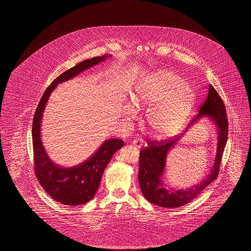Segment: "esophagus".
I'll return each instance as SVG.
<instances>
[{
    "instance_id": "obj_1",
    "label": "esophagus",
    "mask_w": 251,
    "mask_h": 251,
    "mask_svg": "<svg viewBox=\"0 0 251 251\" xmlns=\"http://www.w3.org/2000/svg\"><path fill=\"white\" fill-rule=\"evenodd\" d=\"M132 145L138 149H140L142 146H143V141L141 139H134L132 141Z\"/></svg>"
}]
</instances>
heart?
Wrapping results in <instances>:
<instances>
[{
    "mask_svg": "<svg viewBox=\"0 0 251 251\" xmlns=\"http://www.w3.org/2000/svg\"><path fill=\"white\" fill-rule=\"evenodd\" d=\"M195 100V91L179 75L167 70H158L139 84L131 101L137 109H148L147 125L153 136L164 138L178 131L188 117ZM128 120L136 117L130 104L123 107Z\"/></svg>",
    "mask_w": 251,
    "mask_h": 251,
    "instance_id": "heart-1",
    "label": "heart"
}]
</instances>
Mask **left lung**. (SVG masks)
<instances>
[{
	"label": "left lung",
	"instance_id": "8db88e82",
	"mask_svg": "<svg viewBox=\"0 0 251 251\" xmlns=\"http://www.w3.org/2000/svg\"><path fill=\"white\" fill-rule=\"evenodd\" d=\"M206 117L211 120L217 128L218 144L215 162L209 176L197 185L185 190L167 189L162 180L166 166L168 152L181 136L199 120ZM227 114L222 99L212 84L209 85L208 96L199 107L198 115L187 125L184 131L165 141H150L148 147L140 151L138 180L144 197L150 202L165 208H179L192 201L217 178L222 153L227 139Z\"/></svg>",
	"mask_w": 251,
	"mask_h": 251
}]
</instances>
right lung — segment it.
<instances>
[{
    "instance_id": "1",
    "label": "right lung",
    "mask_w": 251,
    "mask_h": 251,
    "mask_svg": "<svg viewBox=\"0 0 251 251\" xmlns=\"http://www.w3.org/2000/svg\"><path fill=\"white\" fill-rule=\"evenodd\" d=\"M110 57H112L111 54H105L84 60L69 71L63 72L46 89L34 116L32 135L36 178L48 195L64 205L78 206L90 201L94 198L105 167L116 151L123 147L124 142L117 138L108 139L100 145L94 154L82 164L72 167H60L50 160L41 141L43 112L50 96L57 84L71 80L81 72Z\"/></svg>"
}]
</instances>
